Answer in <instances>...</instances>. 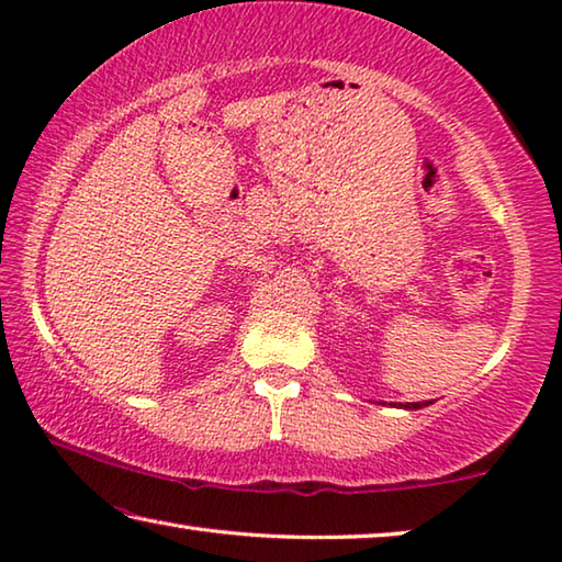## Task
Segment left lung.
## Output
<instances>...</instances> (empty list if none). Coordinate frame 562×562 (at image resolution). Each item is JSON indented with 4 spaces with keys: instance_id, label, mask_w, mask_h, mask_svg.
I'll return each instance as SVG.
<instances>
[{
    "instance_id": "1",
    "label": "left lung",
    "mask_w": 562,
    "mask_h": 562,
    "mask_svg": "<svg viewBox=\"0 0 562 562\" xmlns=\"http://www.w3.org/2000/svg\"><path fill=\"white\" fill-rule=\"evenodd\" d=\"M431 402H406V404H396V406H402V408H424V406H429Z\"/></svg>"
}]
</instances>
